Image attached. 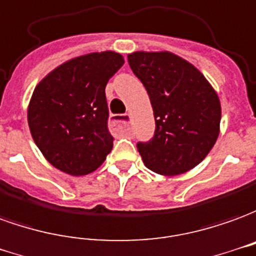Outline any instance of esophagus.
I'll list each match as a JSON object with an SVG mask.
<instances>
[{
  "label": "esophagus",
  "mask_w": 256,
  "mask_h": 256,
  "mask_svg": "<svg viewBox=\"0 0 256 256\" xmlns=\"http://www.w3.org/2000/svg\"><path fill=\"white\" fill-rule=\"evenodd\" d=\"M112 126L114 131L120 132V134H128L130 128H131V116L130 114H121L114 117L112 121Z\"/></svg>",
  "instance_id": "obj_1"
}]
</instances>
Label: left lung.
<instances>
[{"label": "left lung", "mask_w": 256, "mask_h": 256, "mask_svg": "<svg viewBox=\"0 0 256 256\" xmlns=\"http://www.w3.org/2000/svg\"><path fill=\"white\" fill-rule=\"evenodd\" d=\"M132 72L148 90L156 132L138 143L144 166L174 176L206 157L220 131V100L204 74L168 50H136L128 55Z\"/></svg>", "instance_id": "obj_1"}]
</instances>
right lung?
<instances>
[{"instance_id": "add662e5", "label": "right lung", "mask_w": 256, "mask_h": 256, "mask_svg": "<svg viewBox=\"0 0 256 256\" xmlns=\"http://www.w3.org/2000/svg\"><path fill=\"white\" fill-rule=\"evenodd\" d=\"M122 64L118 52H92L62 63L34 88L28 128L40 152L59 171L88 175L112 152L104 88Z\"/></svg>"}]
</instances>
